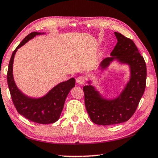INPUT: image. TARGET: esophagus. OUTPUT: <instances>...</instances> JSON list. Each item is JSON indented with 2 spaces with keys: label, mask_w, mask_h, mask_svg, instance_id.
<instances>
[{
  "label": "esophagus",
  "mask_w": 158,
  "mask_h": 158,
  "mask_svg": "<svg viewBox=\"0 0 158 158\" xmlns=\"http://www.w3.org/2000/svg\"><path fill=\"white\" fill-rule=\"evenodd\" d=\"M76 81H77V83L79 84H81V85L84 84V83H85V78H84V77H82V76H79V77H77V78Z\"/></svg>",
  "instance_id": "obj_1"
}]
</instances>
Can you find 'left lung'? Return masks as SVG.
<instances>
[{
    "label": "left lung",
    "instance_id": "obj_1",
    "mask_svg": "<svg viewBox=\"0 0 158 158\" xmlns=\"http://www.w3.org/2000/svg\"><path fill=\"white\" fill-rule=\"evenodd\" d=\"M117 43L100 64L99 69H106L112 62L128 64L130 79L118 97L112 100L104 98L94 86H84V102L86 110L94 123L112 125L127 122L131 118L143 95L146 83V64L134 41L118 32H114Z\"/></svg>",
    "mask_w": 158,
    "mask_h": 158
}]
</instances>
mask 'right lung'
<instances>
[{
  "mask_svg": "<svg viewBox=\"0 0 158 158\" xmlns=\"http://www.w3.org/2000/svg\"><path fill=\"white\" fill-rule=\"evenodd\" d=\"M44 34L45 33L31 32L18 45L12 52L9 62L7 79L12 102L19 114L31 122L46 124L54 123L60 118L67 95L75 86L74 78L56 85L44 96L34 98L26 96L17 88L12 74L14 57L17 49L37 35Z\"/></svg>",
  "mask_w": 158,
  "mask_h": 158,
  "instance_id": "1",
  "label": "right lung"
}]
</instances>
